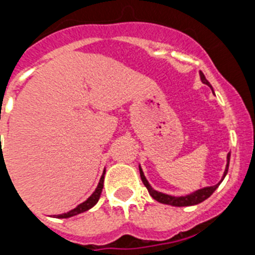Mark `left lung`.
<instances>
[{
	"mask_svg": "<svg viewBox=\"0 0 255 255\" xmlns=\"http://www.w3.org/2000/svg\"><path fill=\"white\" fill-rule=\"evenodd\" d=\"M199 76H200V80H202V83L206 85H208L212 91H213V88H212V85L209 84V82L207 80L206 76H204V74L202 73V71H199ZM229 163H230V153L227 154V164H226V168H225L224 176H222V179H221V181L218 182V184H216V185H213V186H206V188L199 189V190H195V191H193V193H190V194L182 195V197H173V195L164 194V193H161V191L154 190V189L150 186L149 182H148L147 177L144 176V172H143V170H141L140 166H139V171H140L141 181H143V184L145 185V188L148 189V193L152 195L153 199H155L157 202H159V203L168 204V206L188 207V206H195V204L202 203L203 200H206L207 198H209L212 194H213V191L218 188V185H220L221 182H222V180H224L225 176L227 175V171H229Z\"/></svg>",
	"mask_w": 255,
	"mask_h": 255,
	"instance_id": "left-lung-1",
	"label": "left lung"
}]
</instances>
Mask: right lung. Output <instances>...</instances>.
Returning a JSON list of instances; mask_svg holds the SVG:
<instances>
[{
	"label": "right lung",
	"instance_id": "right-lung-1",
	"mask_svg": "<svg viewBox=\"0 0 255 255\" xmlns=\"http://www.w3.org/2000/svg\"><path fill=\"white\" fill-rule=\"evenodd\" d=\"M105 173H106V170L103 171L102 176H101L100 182H98V185H97L96 190L93 191V194H92L91 197L88 198V199L85 200V202H83V203H80L78 207H75V208L71 209V211L66 212V213H62V215H56L55 217H56V218H69V217H73V216L79 215V213H83V212L88 211V209H91L92 207L96 206L97 202L100 200L101 193H102L103 181H105Z\"/></svg>",
	"mask_w": 255,
	"mask_h": 255
}]
</instances>
